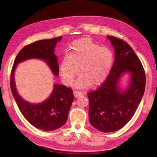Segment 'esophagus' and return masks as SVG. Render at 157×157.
I'll list each match as a JSON object with an SVG mask.
<instances>
[{
	"label": "esophagus",
	"mask_w": 157,
	"mask_h": 157,
	"mask_svg": "<svg viewBox=\"0 0 157 157\" xmlns=\"http://www.w3.org/2000/svg\"><path fill=\"white\" fill-rule=\"evenodd\" d=\"M73 94H74L75 97H78V96L82 95V92L80 91H78V90H74L73 91Z\"/></svg>",
	"instance_id": "esophagus-1"
}]
</instances>
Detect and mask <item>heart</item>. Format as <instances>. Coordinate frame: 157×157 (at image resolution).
Wrapping results in <instances>:
<instances>
[{"label":"heart","instance_id":"b5f03b06","mask_svg":"<svg viewBox=\"0 0 157 157\" xmlns=\"http://www.w3.org/2000/svg\"><path fill=\"white\" fill-rule=\"evenodd\" d=\"M113 62V52L109 48L101 46L90 38H82L73 42L69 55L63 57L60 74L63 82L71 84L80 67L81 77L77 85L82 88L96 86L107 78Z\"/></svg>","mask_w":157,"mask_h":157}]
</instances>
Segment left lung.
<instances>
[{"label": "left lung", "instance_id": "left-lung-1", "mask_svg": "<svg viewBox=\"0 0 157 157\" xmlns=\"http://www.w3.org/2000/svg\"><path fill=\"white\" fill-rule=\"evenodd\" d=\"M107 37L115 48V62L105 81L88 93V115L96 129L113 132L123 128L134 116L144 95L146 75L140 60L128 43L114 36ZM125 72L131 73V82L128 89L121 93L116 84Z\"/></svg>", "mask_w": 157, "mask_h": 157}]
</instances>
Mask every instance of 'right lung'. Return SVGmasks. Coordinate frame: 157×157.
Listing matches in <instances>:
<instances>
[{
    "mask_svg": "<svg viewBox=\"0 0 157 157\" xmlns=\"http://www.w3.org/2000/svg\"><path fill=\"white\" fill-rule=\"evenodd\" d=\"M62 36L49 40H42L26 45L17 55L11 73V89L20 111L26 120L35 128L52 131L61 128L67 121L69 109L74 100L73 90L63 85L55 84L51 96L44 102L31 104L20 97L15 88L14 72L19 63L29 59H43L58 75L59 67L54 54L56 43Z\"/></svg>",
    "mask_w": 157,
    "mask_h": 157,
    "instance_id": "right-lung-1",
    "label": "right lung"
}]
</instances>
